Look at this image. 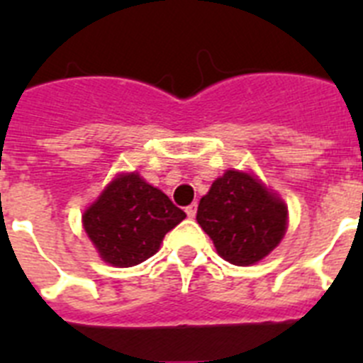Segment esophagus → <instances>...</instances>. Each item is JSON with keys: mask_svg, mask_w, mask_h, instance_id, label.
I'll list each match as a JSON object with an SVG mask.
<instances>
[{"mask_svg": "<svg viewBox=\"0 0 363 363\" xmlns=\"http://www.w3.org/2000/svg\"><path fill=\"white\" fill-rule=\"evenodd\" d=\"M185 213H187L189 218H194V216H196V203H191V205H189L187 209H185Z\"/></svg>", "mask_w": 363, "mask_h": 363, "instance_id": "esophagus-1", "label": "esophagus"}]
</instances>
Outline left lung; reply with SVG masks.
Returning a JSON list of instances; mask_svg holds the SVG:
<instances>
[{"label": "left lung", "mask_w": 363, "mask_h": 363, "mask_svg": "<svg viewBox=\"0 0 363 363\" xmlns=\"http://www.w3.org/2000/svg\"><path fill=\"white\" fill-rule=\"evenodd\" d=\"M196 220L229 264L252 265L281 242L287 205L251 172L227 171L198 205Z\"/></svg>", "instance_id": "1"}]
</instances>
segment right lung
Listing matches in <instances>:
<instances>
[{
	"instance_id": "1",
	"label": "right lung",
	"mask_w": 363,
	"mask_h": 363,
	"mask_svg": "<svg viewBox=\"0 0 363 363\" xmlns=\"http://www.w3.org/2000/svg\"><path fill=\"white\" fill-rule=\"evenodd\" d=\"M187 214L138 172L118 174L83 213V229L101 259L133 267L156 255L165 234Z\"/></svg>"
}]
</instances>
